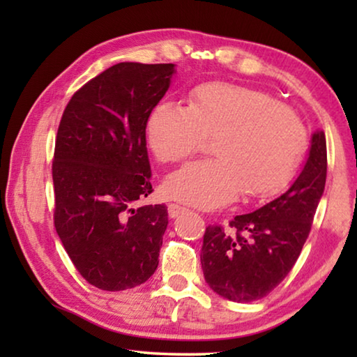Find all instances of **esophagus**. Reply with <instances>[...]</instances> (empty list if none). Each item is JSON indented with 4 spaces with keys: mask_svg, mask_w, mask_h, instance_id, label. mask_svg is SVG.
Here are the masks:
<instances>
[{
    "mask_svg": "<svg viewBox=\"0 0 357 357\" xmlns=\"http://www.w3.org/2000/svg\"><path fill=\"white\" fill-rule=\"evenodd\" d=\"M185 211L187 209L184 206H179V204H174V203L168 204V215H170L172 219H174V217H178L181 214H184Z\"/></svg>",
    "mask_w": 357,
    "mask_h": 357,
    "instance_id": "obj_1",
    "label": "esophagus"
}]
</instances>
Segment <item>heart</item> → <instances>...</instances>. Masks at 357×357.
Returning a JSON list of instances; mask_svg holds the SVG:
<instances>
[{
    "label": "heart",
    "mask_w": 357,
    "mask_h": 357,
    "mask_svg": "<svg viewBox=\"0 0 357 357\" xmlns=\"http://www.w3.org/2000/svg\"><path fill=\"white\" fill-rule=\"evenodd\" d=\"M148 143L160 162H179L213 138L215 159L173 172L165 192L197 208L213 209L244 197H271L293 179L305 149V129L279 102L255 89L206 83L189 107L162 102L148 119Z\"/></svg>",
    "instance_id": "heart-1"
}]
</instances>
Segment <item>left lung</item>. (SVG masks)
<instances>
[{
  "label": "left lung",
  "instance_id": "8db88e82",
  "mask_svg": "<svg viewBox=\"0 0 357 357\" xmlns=\"http://www.w3.org/2000/svg\"><path fill=\"white\" fill-rule=\"evenodd\" d=\"M328 153L324 132L312 134L309 155L287 192L249 214L236 215L229 227H208L203 238L204 280L222 298L252 302L264 298L285 279L309 238L321 200Z\"/></svg>",
  "mask_w": 357,
  "mask_h": 357
}]
</instances>
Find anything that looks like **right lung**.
<instances>
[{
  "mask_svg": "<svg viewBox=\"0 0 357 357\" xmlns=\"http://www.w3.org/2000/svg\"><path fill=\"white\" fill-rule=\"evenodd\" d=\"M174 74V64H114L72 96L59 123L55 228L83 279L105 291L142 285L159 264L167 206L134 203L153 192L146 123Z\"/></svg>",
  "mask_w": 357,
  "mask_h": 357,
  "instance_id": "1",
  "label": "right lung"
}]
</instances>
